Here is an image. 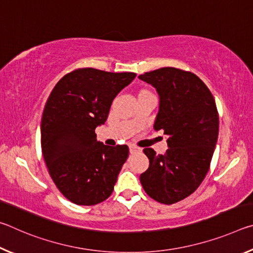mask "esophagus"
Returning a JSON list of instances; mask_svg holds the SVG:
<instances>
[{"label":"esophagus","instance_id":"34e87169","mask_svg":"<svg viewBox=\"0 0 253 253\" xmlns=\"http://www.w3.org/2000/svg\"><path fill=\"white\" fill-rule=\"evenodd\" d=\"M129 152L130 154H136V153H140L142 152V148L136 146V145H130L129 146Z\"/></svg>","mask_w":253,"mask_h":253}]
</instances>
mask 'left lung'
Returning <instances> with one entry per match:
<instances>
[{
  "label": "left lung",
  "instance_id": "8db88e82",
  "mask_svg": "<svg viewBox=\"0 0 253 253\" xmlns=\"http://www.w3.org/2000/svg\"><path fill=\"white\" fill-rule=\"evenodd\" d=\"M138 78L156 88L160 110L154 129L169 138L165 154L144 149L149 168L140 183L157 202L174 204L194 193L209 172L219 135L215 100L193 72L165 67Z\"/></svg>",
  "mask_w": 253,
  "mask_h": 253
}]
</instances>
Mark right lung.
Masks as SVG:
<instances>
[{
  "instance_id": "right-lung-1",
  "label": "right lung",
  "mask_w": 253,
  "mask_h": 253,
  "mask_svg": "<svg viewBox=\"0 0 253 253\" xmlns=\"http://www.w3.org/2000/svg\"><path fill=\"white\" fill-rule=\"evenodd\" d=\"M135 77L134 72L79 68L58 81L45 102L42 155L55 186L72 203L95 205L113 193L129 148L98 142L95 129Z\"/></svg>"
}]
</instances>
